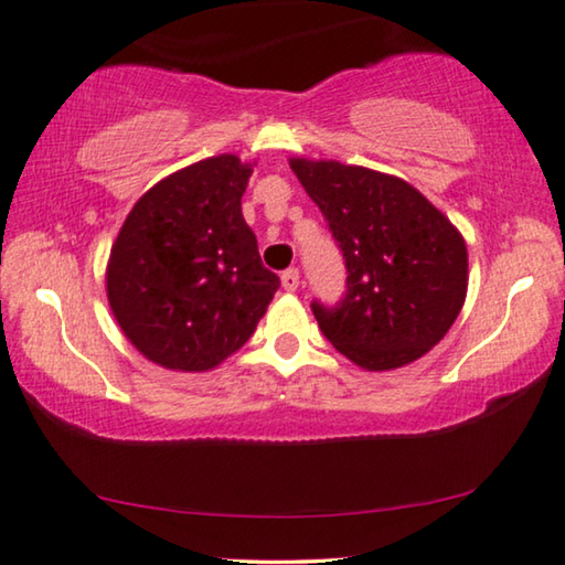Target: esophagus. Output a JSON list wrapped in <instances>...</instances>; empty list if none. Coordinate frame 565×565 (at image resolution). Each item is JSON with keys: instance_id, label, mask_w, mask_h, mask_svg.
I'll list each match as a JSON object with an SVG mask.
<instances>
[{"instance_id": "34e87169", "label": "esophagus", "mask_w": 565, "mask_h": 565, "mask_svg": "<svg viewBox=\"0 0 565 565\" xmlns=\"http://www.w3.org/2000/svg\"><path fill=\"white\" fill-rule=\"evenodd\" d=\"M280 280H282V288L288 290V292L300 288V273L295 270V267H290V270H285V273L280 275Z\"/></svg>"}]
</instances>
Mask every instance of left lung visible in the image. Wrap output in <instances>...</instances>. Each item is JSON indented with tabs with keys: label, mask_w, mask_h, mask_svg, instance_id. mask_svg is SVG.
I'll return each mask as SVG.
<instances>
[{
	"label": "left lung",
	"mask_w": 565,
	"mask_h": 565,
	"mask_svg": "<svg viewBox=\"0 0 565 565\" xmlns=\"http://www.w3.org/2000/svg\"><path fill=\"white\" fill-rule=\"evenodd\" d=\"M345 263L335 306L312 300L320 331L355 366L422 359L462 310L467 247L452 222L406 181L338 161L292 159Z\"/></svg>",
	"instance_id": "left-lung-1"
}]
</instances>
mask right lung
<instances>
[{
    "label": "right lung",
    "instance_id": "add662e5",
    "mask_svg": "<svg viewBox=\"0 0 565 565\" xmlns=\"http://www.w3.org/2000/svg\"><path fill=\"white\" fill-rule=\"evenodd\" d=\"M253 169L222 153L138 199L110 249L108 302L146 359L206 371L255 333L280 277L242 216Z\"/></svg>",
    "mask_w": 565,
    "mask_h": 565
}]
</instances>
